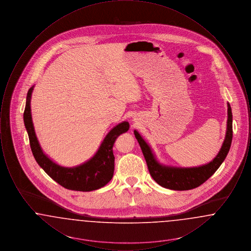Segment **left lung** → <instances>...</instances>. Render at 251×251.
Listing matches in <instances>:
<instances>
[{
  "label": "left lung",
  "mask_w": 251,
  "mask_h": 251,
  "mask_svg": "<svg viewBox=\"0 0 251 251\" xmlns=\"http://www.w3.org/2000/svg\"><path fill=\"white\" fill-rule=\"evenodd\" d=\"M134 135L140 145L149 171L156 182L171 190H190L201 185L209 179L227 157L232 140V113L227 103V132L224 143L215 159L207 165L198 167H173L161 165L153 155L150 146L146 143L138 131Z\"/></svg>",
  "instance_id": "1"
}]
</instances>
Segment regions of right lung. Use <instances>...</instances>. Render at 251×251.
Here are the masks:
<instances>
[{
	"label": "right lung",
	"instance_id": "right-lung-1",
	"mask_svg": "<svg viewBox=\"0 0 251 251\" xmlns=\"http://www.w3.org/2000/svg\"><path fill=\"white\" fill-rule=\"evenodd\" d=\"M32 86L26 98L24 120L28 132L30 147L37 164L49 176L61 186L74 191L89 192L103 187L113 178L115 169V157L113 146L121 133L129 130V122L123 121L109 131L99 148L95 155L84 164L74 167H61L52 162L40 148L37 141L31 115Z\"/></svg>",
	"mask_w": 251,
	"mask_h": 251
}]
</instances>
